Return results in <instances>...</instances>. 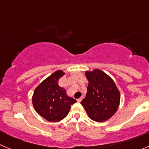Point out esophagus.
<instances>
[{"instance_id":"esophagus-1","label":"esophagus","mask_w":149,"mask_h":149,"mask_svg":"<svg viewBox=\"0 0 149 149\" xmlns=\"http://www.w3.org/2000/svg\"><path fill=\"white\" fill-rule=\"evenodd\" d=\"M82 100H83V97H80V98H79V99H77V101L78 102H80L82 101Z\"/></svg>"}]
</instances>
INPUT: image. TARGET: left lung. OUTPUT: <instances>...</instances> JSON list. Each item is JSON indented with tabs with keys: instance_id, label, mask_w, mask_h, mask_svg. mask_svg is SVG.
I'll return each instance as SVG.
<instances>
[{
	"instance_id": "8db88e82",
	"label": "left lung",
	"mask_w": 149,
	"mask_h": 149,
	"mask_svg": "<svg viewBox=\"0 0 149 149\" xmlns=\"http://www.w3.org/2000/svg\"><path fill=\"white\" fill-rule=\"evenodd\" d=\"M87 93L81 102L91 119L103 122L110 118L118 108L120 92L113 79L100 69L86 71Z\"/></svg>"
}]
</instances>
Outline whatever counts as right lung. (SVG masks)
Masks as SVG:
<instances>
[{"label": "right lung", "instance_id": "add662e5", "mask_svg": "<svg viewBox=\"0 0 149 149\" xmlns=\"http://www.w3.org/2000/svg\"><path fill=\"white\" fill-rule=\"evenodd\" d=\"M64 72L57 70L47 77L35 88L32 103L36 113L48 121L56 122L63 119L71 105L77 102L66 94V89L58 86V80Z\"/></svg>", "mask_w": 149, "mask_h": 149}]
</instances>
